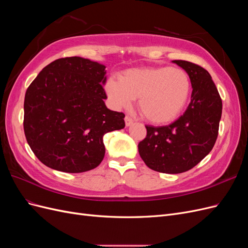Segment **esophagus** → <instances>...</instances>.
Segmentation results:
<instances>
[{
  "label": "esophagus",
  "mask_w": 248,
  "mask_h": 248,
  "mask_svg": "<svg viewBox=\"0 0 248 248\" xmlns=\"http://www.w3.org/2000/svg\"><path fill=\"white\" fill-rule=\"evenodd\" d=\"M124 120H125V124H126V126H130V125H132V123H133V120H132L130 117L126 116Z\"/></svg>",
  "instance_id": "1"
}]
</instances>
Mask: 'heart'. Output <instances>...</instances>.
<instances>
[{"instance_id": "heart-1", "label": "heart", "mask_w": 248, "mask_h": 248, "mask_svg": "<svg viewBox=\"0 0 248 248\" xmlns=\"http://www.w3.org/2000/svg\"><path fill=\"white\" fill-rule=\"evenodd\" d=\"M106 93L117 109L128 108L138 98V108L147 121L163 124L175 120L188 101L191 81L186 71L169 66L132 68L109 78Z\"/></svg>"}]
</instances>
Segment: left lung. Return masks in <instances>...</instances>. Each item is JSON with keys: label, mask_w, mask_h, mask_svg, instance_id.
<instances>
[{"label": "left lung", "mask_w": 248, "mask_h": 248, "mask_svg": "<svg viewBox=\"0 0 248 248\" xmlns=\"http://www.w3.org/2000/svg\"><path fill=\"white\" fill-rule=\"evenodd\" d=\"M191 81V101L184 114L167 126H146L139 153L146 166L167 174L189 170L205 158L218 136L222 101L214 81L202 67L182 60L172 61Z\"/></svg>", "instance_id": "8db88e82"}]
</instances>
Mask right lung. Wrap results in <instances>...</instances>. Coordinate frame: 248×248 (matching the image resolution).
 Segmentation results:
<instances>
[{"mask_svg": "<svg viewBox=\"0 0 248 248\" xmlns=\"http://www.w3.org/2000/svg\"><path fill=\"white\" fill-rule=\"evenodd\" d=\"M106 66L89 59H58L39 72L25 96L24 130L30 148L46 167L84 172L98 167L103 136L125 127L123 112L110 110Z\"/></svg>", "mask_w": 248, "mask_h": 248, "instance_id": "1", "label": "right lung"}]
</instances>
